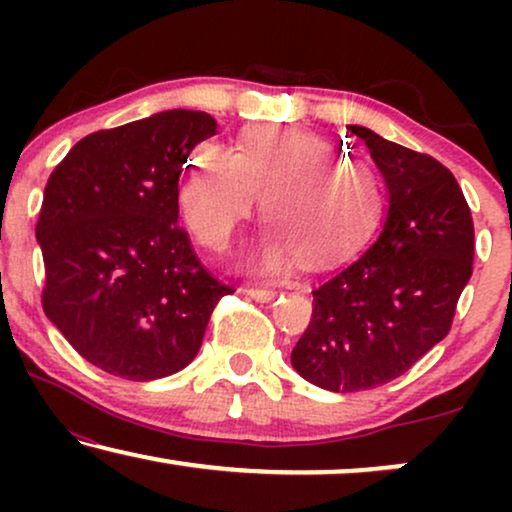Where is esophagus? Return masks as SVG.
<instances>
[{"mask_svg": "<svg viewBox=\"0 0 512 512\" xmlns=\"http://www.w3.org/2000/svg\"><path fill=\"white\" fill-rule=\"evenodd\" d=\"M244 293H247L249 298H254L256 303H270V300L277 298V291L272 289H247Z\"/></svg>", "mask_w": 512, "mask_h": 512, "instance_id": "esophagus-1", "label": "esophagus"}]
</instances>
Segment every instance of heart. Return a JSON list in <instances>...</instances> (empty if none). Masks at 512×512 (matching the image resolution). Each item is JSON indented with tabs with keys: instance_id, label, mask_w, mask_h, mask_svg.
Wrapping results in <instances>:
<instances>
[{
	"instance_id": "1",
	"label": "heart",
	"mask_w": 512,
	"mask_h": 512,
	"mask_svg": "<svg viewBox=\"0 0 512 512\" xmlns=\"http://www.w3.org/2000/svg\"><path fill=\"white\" fill-rule=\"evenodd\" d=\"M335 158L321 137L279 125L247 130L237 153L209 144L181 188L188 226L207 247H226L263 195L268 228L244 251V268L272 275L300 261L338 265L377 228L382 188L366 163Z\"/></svg>"
}]
</instances>
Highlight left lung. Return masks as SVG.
<instances>
[{
    "label": "left lung",
    "mask_w": 512,
    "mask_h": 512,
    "mask_svg": "<svg viewBox=\"0 0 512 512\" xmlns=\"http://www.w3.org/2000/svg\"><path fill=\"white\" fill-rule=\"evenodd\" d=\"M347 130L382 174L387 214L373 247L312 291L291 352L300 377L342 394L396 380L436 347L473 272V219L454 174L363 125Z\"/></svg>",
    "instance_id": "1"
}]
</instances>
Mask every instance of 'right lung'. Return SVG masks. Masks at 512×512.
I'll use <instances>...</instances> for the list:
<instances>
[{"label":"right lung","instance_id":"right-lung-1","mask_svg":"<svg viewBox=\"0 0 512 512\" xmlns=\"http://www.w3.org/2000/svg\"><path fill=\"white\" fill-rule=\"evenodd\" d=\"M214 135L205 111H160L83 137L48 177L37 223L44 312L104 373L149 382L186 368L233 291L177 226L181 170Z\"/></svg>","mask_w":512,"mask_h":512}]
</instances>
